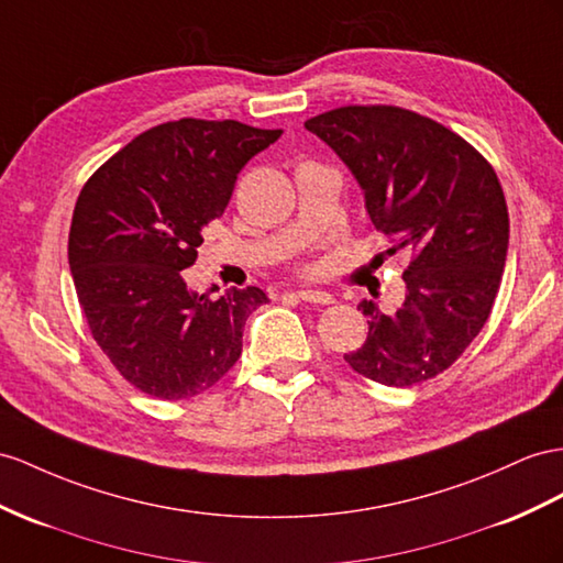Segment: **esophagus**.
<instances>
[{"label":"esophagus","instance_id":"obj_1","mask_svg":"<svg viewBox=\"0 0 563 563\" xmlns=\"http://www.w3.org/2000/svg\"><path fill=\"white\" fill-rule=\"evenodd\" d=\"M297 297L301 301H309V305H333V297L321 290H311V287H305V290H297Z\"/></svg>","mask_w":563,"mask_h":563}]
</instances>
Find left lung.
<instances>
[{"label":"left lung","mask_w":563,"mask_h":563,"mask_svg":"<svg viewBox=\"0 0 563 563\" xmlns=\"http://www.w3.org/2000/svg\"><path fill=\"white\" fill-rule=\"evenodd\" d=\"M305 128L362 185L387 252L411 254L401 307L383 313L364 299L368 338L344 362L390 387L440 376L481 333L501 283L509 211L495 168L450 128L399 107H340Z\"/></svg>","instance_id":"left-lung-1"}]
</instances>
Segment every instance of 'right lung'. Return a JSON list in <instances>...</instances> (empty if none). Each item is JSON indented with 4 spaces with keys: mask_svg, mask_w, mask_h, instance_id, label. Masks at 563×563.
<instances>
[{
    "mask_svg": "<svg viewBox=\"0 0 563 563\" xmlns=\"http://www.w3.org/2000/svg\"><path fill=\"white\" fill-rule=\"evenodd\" d=\"M283 131L180 119L128 142L82 185L68 266L92 338L140 393L187 399L242 354V328L266 305L258 287L197 295L185 268L225 211L244 164Z\"/></svg>",
    "mask_w": 563,
    "mask_h": 563,
    "instance_id": "1",
    "label": "right lung"
}]
</instances>
